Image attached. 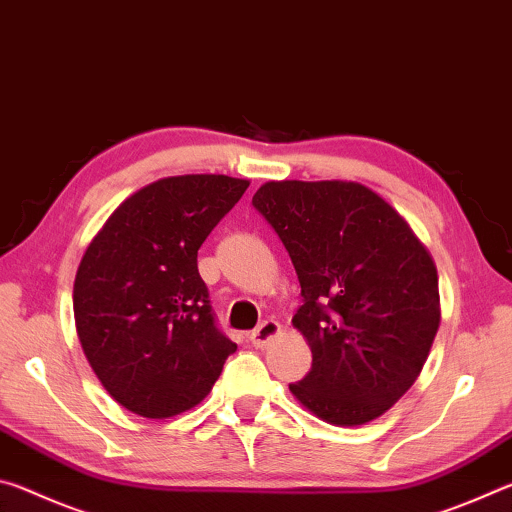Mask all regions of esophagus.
<instances>
[{
    "instance_id": "1",
    "label": "esophagus",
    "mask_w": 512,
    "mask_h": 512,
    "mask_svg": "<svg viewBox=\"0 0 512 512\" xmlns=\"http://www.w3.org/2000/svg\"><path fill=\"white\" fill-rule=\"evenodd\" d=\"M277 334H280V323L273 318H266L264 323H259L253 332H250L248 339L255 345V348H264V345L271 343Z\"/></svg>"
}]
</instances>
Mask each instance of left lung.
<instances>
[{"instance_id":"8db88e82","label":"left lung","mask_w":512,"mask_h":512,"mask_svg":"<svg viewBox=\"0 0 512 512\" xmlns=\"http://www.w3.org/2000/svg\"><path fill=\"white\" fill-rule=\"evenodd\" d=\"M287 248L302 305L293 325L311 370L291 393L320 420L354 427L409 391L440 323L429 250L384 198L343 180H282L253 196Z\"/></svg>"}]
</instances>
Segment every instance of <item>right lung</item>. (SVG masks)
<instances>
[{"label": "right lung", "mask_w": 512, "mask_h": 512, "mask_svg": "<svg viewBox=\"0 0 512 512\" xmlns=\"http://www.w3.org/2000/svg\"><path fill=\"white\" fill-rule=\"evenodd\" d=\"M198 173L126 198L81 259L76 332L115 400L144 418H171L212 391L237 345L216 325L198 248L248 189Z\"/></svg>", "instance_id": "1"}]
</instances>
